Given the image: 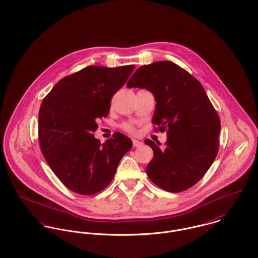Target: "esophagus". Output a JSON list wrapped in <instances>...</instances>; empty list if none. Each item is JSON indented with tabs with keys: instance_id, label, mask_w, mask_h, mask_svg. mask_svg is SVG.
Here are the masks:
<instances>
[{
	"instance_id": "1",
	"label": "esophagus",
	"mask_w": 258,
	"mask_h": 258,
	"mask_svg": "<svg viewBox=\"0 0 258 258\" xmlns=\"http://www.w3.org/2000/svg\"><path fill=\"white\" fill-rule=\"evenodd\" d=\"M133 144H134L135 147H140V146L143 145V143L140 142V141H138V140H133Z\"/></svg>"
}]
</instances>
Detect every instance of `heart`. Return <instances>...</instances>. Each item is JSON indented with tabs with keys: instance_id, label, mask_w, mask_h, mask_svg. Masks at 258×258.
I'll return each instance as SVG.
<instances>
[{
	"instance_id": "obj_1",
	"label": "heart",
	"mask_w": 258,
	"mask_h": 258,
	"mask_svg": "<svg viewBox=\"0 0 258 258\" xmlns=\"http://www.w3.org/2000/svg\"><path fill=\"white\" fill-rule=\"evenodd\" d=\"M127 132H133L134 131V128H133V126L131 125V124H124V126H123Z\"/></svg>"
}]
</instances>
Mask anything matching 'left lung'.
Masks as SVG:
<instances>
[{"instance_id":"left-lung-1","label":"left lung","mask_w":258,"mask_h":258,"mask_svg":"<svg viewBox=\"0 0 258 258\" xmlns=\"http://www.w3.org/2000/svg\"><path fill=\"white\" fill-rule=\"evenodd\" d=\"M126 87L154 95L152 122L160 131L167 128L164 147L144 141L153 150L146 167L149 179L168 192L195 185L218 154L221 132L219 115L200 82L171 61H157L140 67Z\"/></svg>"}]
</instances>
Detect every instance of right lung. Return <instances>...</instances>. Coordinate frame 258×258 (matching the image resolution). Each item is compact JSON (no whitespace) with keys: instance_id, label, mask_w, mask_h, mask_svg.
Wrapping results in <instances>:
<instances>
[{"instance_id":"right-lung-1","label":"right lung","mask_w":258,"mask_h":258,"mask_svg":"<svg viewBox=\"0 0 258 258\" xmlns=\"http://www.w3.org/2000/svg\"><path fill=\"white\" fill-rule=\"evenodd\" d=\"M135 67L88 66L58 81L42 101L38 114L42 154L58 179L77 194L93 195L106 188L133 146L120 133L103 144L93 133L97 119L109 115L111 98Z\"/></svg>"}]
</instances>
